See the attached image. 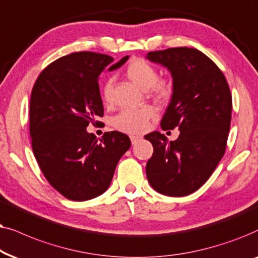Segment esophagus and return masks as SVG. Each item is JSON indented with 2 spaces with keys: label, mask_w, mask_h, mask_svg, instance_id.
Here are the masks:
<instances>
[{
  "label": "esophagus",
  "mask_w": 258,
  "mask_h": 258,
  "mask_svg": "<svg viewBox=\"0 0 258 258\" xmlns=\"http://www.w3.org/2000/svg\"><path fill=\"white\" fill-rule=\"evenodd\" d=\"M130 138H131V142H132L133 145H135V144H137V143L140 142V140L143 139L142 137H138V136H131V137H130Z\"/></svg>",
  "instance_id": "obj_1"
}]
</instances>
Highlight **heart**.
<instances>
[{"mask_svg":"<svg viewBox=\"0 0 258 258\" xmlns=\"http://www.w3.org/2000/svg\"><path fill=\"white\" fill-rule=\"evenodd\" d=\"M126 77L143 91H150L157 98H166L170 94V86L164 81L158 80V73L152 64L143 59H132L125 68ZM112 79H107L102 86V95L108 100L111 95ZM154 116V109L150 106L139 108L122 109L112 120L113 126L120 132L128 135H139L145 132L150 121Z\"/></svg>","mask_w":258,"mask_h":258,"instance_id":"1","label":"heart"}]
</instances>
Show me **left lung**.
I'll return each instance as SVG.
<instances>
[{
  "mask_svg": "<svg viewBox=\"0 0 258 258\" xmlns=\"http://www.w3.org/2000/svg\"><path fill=\"white\" fill-rule=\"evenodd\" d=\"M146 59L171 73L172 97L160 126L180 131L174 142L158 131L145 136L153 146L146 176L159 194L183 197L197 191L224 156L231 94L222 71L195 48L150 51Z\"/></svg>",
  "mask_w": 258,
  "mask_h": 258,
  "instance_id": "8db88e82",
  "label": "left lung"
}]
</instances>
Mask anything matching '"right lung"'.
Segmentation results:
<instances>
[{"mask_svg": "<svg viewBox=\"0 0 258 258\" xmlns=\"http://www.w3.org/2000/svg\"><path fill=\"white\" fill-rule=\"evenodd\" d=\"M109 55L78 51L47 66L32 91L29 128L33 152L49 184L72 201H88L111 185L116 164L131 147L121 132L97 139L87 126L104 115L99 75L118 70Z\"/></svg>", "mask_w": 258, "mask_h": 258, "instance_id": "1", "label": "right lung"}]
</instances>
